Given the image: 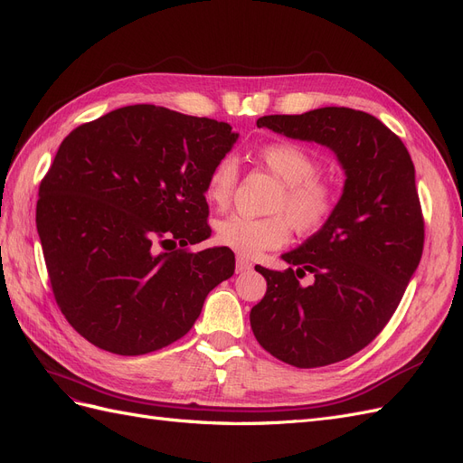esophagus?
<instances>
[{
  "mask_svg": "<svg viewBox=\"0 0 463 463\" xmlns=\"http://www.w3.org/2000/svg\"><path fill=\"white\" fill-rule=\"evenodd\" d=\"M250 269H253V264H250V260H247L245 257H237V260H235V270L237 272H247Z\"/></svg>",
  "mask_w": 463,
  "mask_h": 463,
  "instance_id": "obj_1",
  "label": "esophagus"
}]
</instances>
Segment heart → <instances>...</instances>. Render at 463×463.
<instances>
[{"mask_svg": "<svg viewBox=\"0 0 463 463\" xmlns=\"http://www.w3.org/2000/svg\"><path fill=\"white\" fill-rule=\"evenodd\" d=\"M259 162L278 181L266 218L232 214L216 222V241L235 253L255 257L262 250L282 247L289 237V226L299 235L320 232L335 214L338 193L318 177L320 162L311 150L298 143L278 141L259 148ZM237 162L232 156L220 158L206 179V199L218 208L228 206L237 184Z\"/></svg>", "mask_w": 463, "mask_h": 463, "instance_id": "1", "label": "heart"}]
</instances>
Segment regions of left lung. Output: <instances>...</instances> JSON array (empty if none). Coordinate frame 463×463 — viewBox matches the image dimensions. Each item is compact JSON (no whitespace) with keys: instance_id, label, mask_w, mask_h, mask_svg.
<instances>
[{"instance_id":"obj_1","label":"left lung","mask_w":463,"mask_h":463,"mask_svg":"<svg viewBox=\"0 0 463 463\" xmlns=\"http://www.w3.org/2000/svg\"><path fill=\"white\" fill-rule=\"evenodd\" d=\"M257 128L325 145L345 170L335 214L282 255L289 269L255 266L266 293L249 315L257 342L276 359L299 369L332 365L381 334L421 260L425 222L415 167L400 137L359 109L264 116ZM305 271L316 276L311 287L298 284Z\"/></svg>"}]
</instances>
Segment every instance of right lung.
Wrapping results in <instances>:
<instances>
[{"label":"right lung","mask_w":463,"mask_h":463,"mask_svg":"<svg viewBox=\"0 0 463 463\" xmlns=\"http://www.w3.org/2000/svg\"><path fill=\"white\" fill-rule=\"evenodd\" d=\"M237 141L228 123L135 104L69 133L40 181L36 228L58 307L118 355L185 335L235 270L208 240L206 179Z\"/></svg>","instance_id":"1"}]
</instances>
